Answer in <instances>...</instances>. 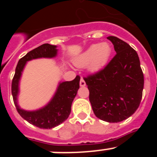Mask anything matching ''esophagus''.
Listing matches in <instances>:
<instances>
[{"label": "esophagus", "instance_id": "1", "mask_svg": "<svg viewBox=\"0 0 157 157\" xmlns=\"http://www.w3.org/2000/svg\"><path fill=\"white\" fill-rule=\"evenodd\" d=\"M79 85L80 86H86V82L84 81V79L82 78V77L81 78V79H80V82H79Z\"/></svg>", "mask_w": 157, "mask_h": 157}]
</instances>
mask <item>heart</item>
Instances as JSON below:
<instances>
[{"label":"heart","instance_id":"heart-1","mask_svg":"<svg viewBox=\"0 0 157 157\" xmlns=\"http://www.w3.org/2000/svg\"><path fill=\"white\" fill-rule=\"evenodd\" d=\"M112 53V48L108 42L94 44L74 60L78 67H82L88 65L90 71H98L107 63Z\"/></svg>","mask_w":157,"mask_h":157}]
</instances>
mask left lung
Returning <instances> with one entry per match:
<instances>
[{
    "instance_id": "left-lung-1",
    "label": "left lung",
    "mask_w": 157,
    "mask_h": 157,
    "mask_svg": "<svg viewBox=\"0 0 157 157\" xmlns=\"http://www.w3.org/2000/svg\"><path fill=\"white\" fill-rule=\"evenodd\" d=\"M107 38L114 45L116 54L104 68L83 78L95 116L109 123H118L132 116L139 107L144 75L134 48L114 36Z\"/></svg>"
}]
</instances>
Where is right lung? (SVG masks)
I'll return each mask as SVG.
<instances>
[{
	"label": "right lung",
	"mask_w": 157,
	"mask_h": 157,
	"mask_svg": "<svg viewBox=\"0 0 157 157\" xmlns=\"http://www.w3.org/2000/svg\"><path fill=\"white\" fill-rule=\"evenodd\" d=\"M56 52L57 49L56 45H49L47 43L30 51L18 62L12 82V98L19 114L30 124L41 129L53 128L68 118L71 113L72 101L75 98L78 90L79 89L80 76L77 75L72 81L60 83L52 101L43 109L34 112L24 111L18 106L19 81L27 61L37 58L54 57L56 56Z\"/></svg>",
	"instance_id": "obj_1"
}]
</instances>
